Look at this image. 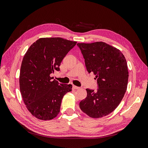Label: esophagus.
Masks as SVG:
<instances>
[{
  "instance_id": "34e87169",
  "label": "esophagus",
  "mask_w": 148,
  "mask_h": 148,
  "mask_svg": "<svg viewBox=\"0 0 148 148\" xmlns=\"http://www.w3.org/2000/svg\"><path fill=\"white\" fill-rule=\"evenodd\" d=\"M73 88L74 89H79L80 88L78 87V86H76L73 85Z\"/></svg>"
}]
</instances>
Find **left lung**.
Here are the masks:
<instances>
[{
    "instance_id": "left-lung-1",
    "label": "left lung",
    "mask_w": 148,
    "mask_h": 148,
    "mask_svg": "<svg viewBox=\"0 0 148 148\" xmlns=\"http://www.w3.org/2000/svg\"><path fill=\"white\" fill-rule=\"evenodd\" d=\"M89 73L97 80V91L86 89L87 96L79 104L80 110L92 118H100L115 110L126 92L127 65L124 55L117 48L103 42L79 43Z\"/></svg>"
}]
</instances>
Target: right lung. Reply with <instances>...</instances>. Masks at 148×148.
I'll list each match as a JSON object with an SVG mask.
<instances>
[{"mask_svg":"<svg viewBox=\"0 0 148 148\" xmlns=\"http://www.w3.org/2000/svg\"><path fill=\"white\" fill-rule=\"evenodd\" d=\"M77 42L60 37L40 38L25 53L19 85L25 105L38 119L49 120L60 112L62 100L72 85L61 84L50 76L60 71V63Z\"/></svg>","mask_w":148,"mask_h":148,"instance_id":"obj_1","label":"right lung"}]
</instances>
